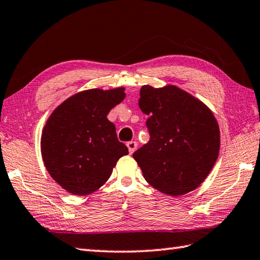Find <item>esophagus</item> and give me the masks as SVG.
<instances>
[{
	"instance_id": "esophagus-1",
	"label": "esophagus",
	"mask_w": 260,
	"mask_h": 260,
	"mask_svg": "<svg viewBox=\"0 0 260 260\" xmlns=\"http://www.w3.org/2000/svg\"><path fill=\"white\" fill-rule=\"evenodd\" d=\"M126 147H128L130 153H134L136 151V149H137L138 144H137L136 141H129L128 144H126Z\"/></svg>"
}]
</instances>
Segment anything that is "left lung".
Listing matches in <instances>:
<instances>
[{
	"label": "left lung",
	"instance_id": "8db88e82",
	"mask_svg": "<svg viewBox=\"0 0 260 260\" xmlns=\"http://www.w3.org/2000/svg\"><path fill=\"white\" fill-rule=\"evenodd\" d=\"M139 108L149 115L150 139L132 156L146 181L171 197L199 187L220 150L219 124L211 110L174 85H144Z\"/></svg>",
	"mask_w": 260,
	"mask_h": 260
}]
</instances>
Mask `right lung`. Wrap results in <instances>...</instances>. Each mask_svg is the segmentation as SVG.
Segmentation results:
<instances>
[{"label":"right lung","mask_w":260,"mask_h":260,"mask_svg":"<svg viewBox=\"0 0 260 260\" xmlns=\"http://www.w3.org/2000/svg\"><path fill=\"white\" fill-rule=\"evenodd\" d=\"M125 98L124 88H93L62 102L41 136V155L50 176L75 195H87L108 181L128 148L107 115Z\"/></svg>","instance_id":"1"}]
</instances>
